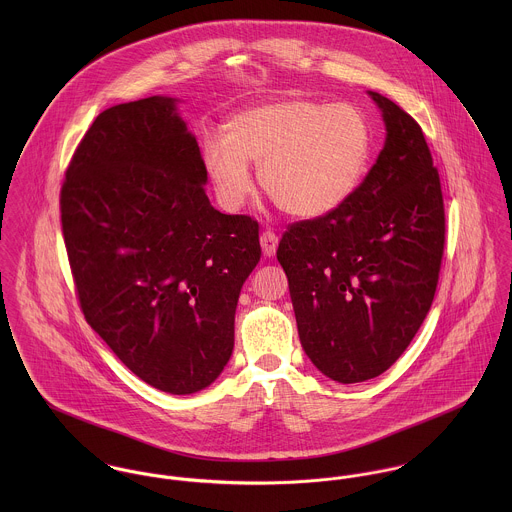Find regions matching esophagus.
I'll return each mask as SVG.
<instances>
[{
  "label": "esophagus",
  "mask_w": 512,
  "mask_h": 512,
  "mask_svg": "<svg viewBox=\"0 0 512 512\" xmlns=\"http://www.w3.org/2000/svg\"><path fill=\"white\" fill-rule=\"evenodd\" d=\"M260 244H262V252L264 256H274L278 250V234H274L272 230H264L260 236Z\"/></svg>",
  "instance_id": "obj_1"
}]
</instances>
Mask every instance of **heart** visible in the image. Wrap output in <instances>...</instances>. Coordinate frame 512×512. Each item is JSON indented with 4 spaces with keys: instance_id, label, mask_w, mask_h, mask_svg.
I'll return each instance as SVG.
<instances>
[{
    "instance_id": "heart-1",
    "label": "heart",
    "mask_w": 512,
    "mask_h": 512,
    "mask_svg": "<svg viewBox=\"0 0 512 512\" xmlns=\"http://www.w3.org/2000/svg\"><path fill=\"white\" fill-rule=\"evenodd\" d=\"M370 147V126L357 106L280 98L236 112L226 138H207L203 163L224 209L250 197V163L260 167V185L278 209L319 219L357 193Z\"/></svg>"
}]
</instances>
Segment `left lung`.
I'll use <instances>...</instances> for the list:
<instances>
[{
  "label": "left lung",
  "mask_w": 512,
  "mask_h": 512,
  "mask_svg": "<svg viewBox=\"0 0 512 512\" xmlns=\"http://www.w3.org/2000/svg\"><path fill=\"white\" fill-rule=\"evenodd\" d=\"M386 142L335 213L293 222L278 246L299 341L325 376L365 382L388 370L424 323L445 244V213L418 122L368 90Z\"/></svg>",
  "instance_id": "8db88e82"
}]
</instances>
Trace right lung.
Wrapping results in <instances>:
<instances>
[{
  "instance_id": "1",
  "label": "right lung",
  "mask_w": 512,
  "mask_h": 512,
  "mask_svg": "<svg viewBox=\"0 0 512 512\" xmlns=\"http://www.w3.org/2000/svg\"><path fill=\"white\" fill-rule=\"evenodd\" d=\"M175 102L98 114L67 167L61 222L88 325L149 386L193 394L232 355L238 295L262 250L256 220L211 205Z\"/></svg>"
}]
</instances>
